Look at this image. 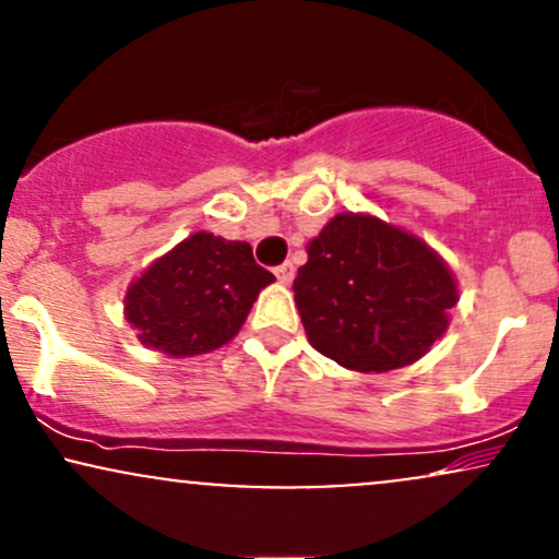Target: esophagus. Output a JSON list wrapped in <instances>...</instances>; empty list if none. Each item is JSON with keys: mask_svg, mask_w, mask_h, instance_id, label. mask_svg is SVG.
<instances>
[{"mask_svg": "<svg viewBox=\"0 0 559 559\" xmlns=\"http://www.w3.org/2000/svg\"><path fill=\"white\" fill-rule=\"evenodd\" d=\"M294 273H297V271H294L292 262H284V265L275 267V278H278L281 284H286V286L292 284V281H294Z\"/></svg>", "mask_w": 559, "mask_h": 559, "instance_id": "1", "label": "esophagus"}]
</instances>
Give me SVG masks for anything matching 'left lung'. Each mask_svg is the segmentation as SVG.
Listing matches in <instances>:
<instances>
[{
	"label": "left lung",
	"mask_w": 559,
	"mask_h": 559,
	"mask_svg": "<svg viewBox=\"0 0 559 559\" xmlns=\"http://www.w3.org/2000/svg\"><path fill=\"white\" fill-rule=\"evenodd\" d=\"M457 299V278L433 247L368 213L333 215L294 278L307 342L357 373L418 362Z\"/></svg>",
	"instance_id": "8db88e82"
}]
</instances>
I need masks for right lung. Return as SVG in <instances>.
Listing matches in <instances>:
<instances>
[{"mask_svg": "<svg viewBox=\"0 0 559 559\" xmlns=\"http://www.w3.org/2000/svg\"><path fill=\"white\" fill-rule=\"evenodd\" d=\"M247 241L194 230L126 288L123 316L146 349L194 357L228 344L273 284Z\"/></svg>", "mask_w": 559, "mask_h": 559, "instance_id": "obj_1", "label": "right lung"}]
</instances>
